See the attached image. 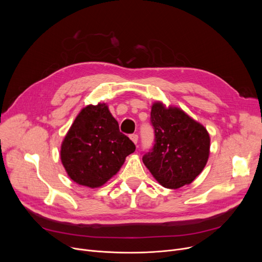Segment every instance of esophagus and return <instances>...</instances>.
I'll return each instance as SVG.
<instances>
[{
	"label": "esophagus",
	"instance_id": "1",
	"mask_svg": "<svg viewBox=\"0 0 262 262\" xmlns=\"http://www.w3.org/2000/svg\"><path fill=\"white\" fill-rule=\"evenodd\" d=\"M129 138H130V140H132L135 144H137V142H138V135L133 134V135L129 136Z\"/></svg>",
	"mask_w": 262,
	"mask_h": 262
}]
</instances>
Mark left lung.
Segmentation results:
<instances>
[{
	"label": "left lung",
	"mask_w": 262,
	"mask_h": 262,
	"mask_svg": "<svg viewBox=\"0 0 262 262\" xmlns=\"http://www.w3.org/2000/svg\"><path fill=\"white\" fill-rule=\"evenodd\" d=\"M155 144L142 158L164 188L189 185L204 170L210 154V137L204 125L183 109L156 101L150 110Z\"/></svg>",
	"instance_id": "8db88e82"
}]
</instances>
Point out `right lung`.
I'll list each match as a JSON object with an SVG mask.
<instances>
[{
  "instance_id": "right-lung-1",
  "label": "right lung",
  "mask_w": 262,
  "mask_h": 262,
  "mask_svg": "<svg viewBox=\"0 0 262 262\" xmlns=\"http://www.w3.org/2000/svg\"><path fill=\"white\" fill-rule=\"evenodd\" d=\"M136 146L119 129L105 103L87 105L76 116L60 146L62 166L71 180L99 188L116 175Z\"/></svg>"
}]
</instances>
